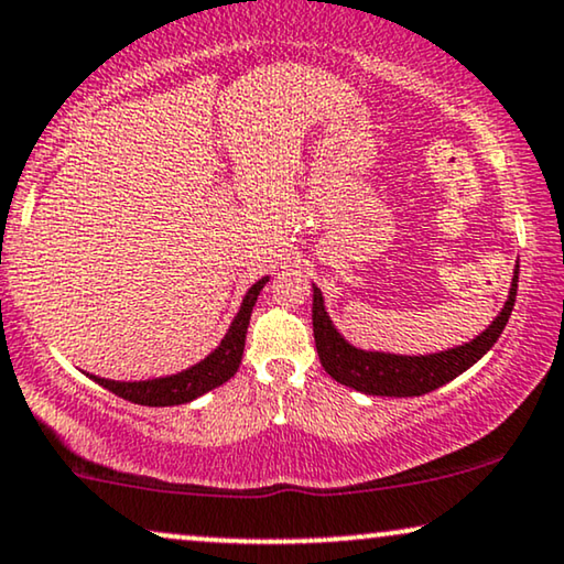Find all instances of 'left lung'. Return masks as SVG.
Segmentation results:
<instances>
[{
	"label": "left lung",
	"instance_id": "8db88e82",
	"mask_svg": "<svg viewBox=\"0 0 564 564\" xmlns=\"http://www.w3.org/2000/svg\"><path fill=\"white\" fill-rule=\"evenodd\" d=\"M516 290H519V264L513 269L511 290H508L506 305L500 307L496 321L475 336L473 341L454 346V349L436 354H390V351H367L346 341L326 313L323 292L313 284V336L318 349L321 365L336 382L354 388L365 395L382 398H415L452 382L475 361H480L492 349L503 334L508 318H511Z\"/></svg>",
	"mask_w": 564,
	"mask_h": 564
}]
</instances>
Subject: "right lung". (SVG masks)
I'll list each match as a JSON object with an SVG mask.
<instances>
[{"mask_svg": "<svg viewBox=\"0 0 564 564\" xmlns=\"http://www.w3.org/2000/svg\"><path fill=\"white\" fill-rule=\"evenodd\" d=\"M269 276H261L259 282H253L249 292L243 295V303L238 307L234 323H230L223 341L207 354L205 359H199L197 365L176 375L166 377H153V380H107V377L89 375L97 384H102L105 390L115 392V395L130 400L138 405H151V408H164V405H182L189 403L205 392L220 388L223 382H228L230 377L238 372L243 357V344H246V330H249L251 311L257 305L259 292L264 290Z\"/></svg>", "mask_w": 564, "mask_h": 564, "instance_id": "obj_1", "label": "right lung"}]
</instances>
